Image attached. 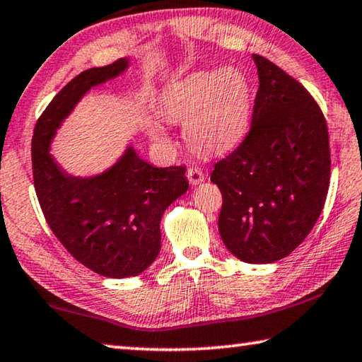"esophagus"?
<instances>
[{"instance_id": "esophagus-1", "label": "esophagus", "mask_w": 362, "mask_h": 362, "mask_svg": "<svg viewBox=\"0 0 362 362\" xmlns=\"http://www.w3.org/2000/svg\"><path fill=\"white\" fill-rule=\"evenodd\" d=\"M187 180H189V182H191V185H194V186L202 185V182L205 181V173H204V171H202L200 168L192 167V168L187 170Z\"/></svg>"}]
</instances>
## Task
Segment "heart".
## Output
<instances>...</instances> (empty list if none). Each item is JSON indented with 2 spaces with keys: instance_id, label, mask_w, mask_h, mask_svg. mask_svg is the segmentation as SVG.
Wrapping results in <instances>:
<instances>
[{
  "instance_id": "obj_1",
  "label": "heart",
  "mask_w": 362,
  "mask_h": 362,
  "mask_svg": "<svg viewBox=\"0 0 362 362\" xmlns=\"http://www.w3.org/2000/svg\"><path fill=\"white\" fill-rule=\"evenodd\" d=\"M170 119L186 122L185 135L194 149L226 152L242 141L251 120V87L235 68L199 71L171 84L162 95ZM154 135L162 138L160 129Z\"/></svg>"
}]
</instances>
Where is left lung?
<instances>
[{
    "label": "left lung",
    "mask_w": 362,
    "mask_h": 362,
    "mask_svg": "<svg viewBox=\"0 0 362 362\" xmlns=\"http://www.w3.org/2000/svg\"><path fill=\"white\" fill-rule=\"evenodd\" d=\"M259 90L245 141L214 165L223 194L221 238L248 264L291 255L325 206L331 152L326 119L312 95L275 63L252 55Z\"/></svg>",
    "instance_id": "obj_1"
}]
</instances>
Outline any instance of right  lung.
<instances>
[{
  "instance_id": "1",
  "label": "right lung",
  "mask_w": 362,
  "mask_h": 362,
  "mask_svg": "<svg viewBox=\"0 0 362 362\" xmlns=\"http://www.w3.org/2000/svg\"><path fill=\"white\" fill-rule=\"evenodd\" d=\"M129 59L76 76L50 101L35 127L31 162L47 224L76 261L107 278L136 276L160 251V221L186 194V167L157 168L133 146L93 176L66 173L50 154L57 130L93 87L127 71Z\"/></svg>"
}]
</instances>
